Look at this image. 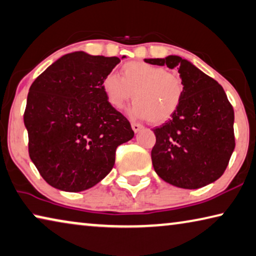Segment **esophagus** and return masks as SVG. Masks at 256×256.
<instances>
[{
  "label": "esophagus",
  "mask_w": 256,
  "mask_h": 256,
  "mask_svg": "<svg viewBox=\"0 0 256 256\" xmlns=\"http://www.w3.org/2000/svg\"><path fill=\"white\" fill-rule=\"evenodd\" d=\"M132 125V130L133 131H134L136 133H138V132H140L141 130L144 128V126L142 125H140V124H138V123H134V122H133V123L131 124Z\"/></svg>",
  "instance_id": "esophagus-1"
}]
</instances>
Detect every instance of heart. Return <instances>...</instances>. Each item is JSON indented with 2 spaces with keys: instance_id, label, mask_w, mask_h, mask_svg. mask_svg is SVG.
Masks as SVG:
<instances>
[{
  "instance_id": "1",
  "label": "heart",
  "mask_w": 256,
  "mask_h": 256,
  "mask_svg": "<svg viewBox=\"0 0 256 256\" xmlns=\"http://www.w3.org/2000/svg\"><path fill=\"white\" fill-rule=\"evenodd\" d=\"M120 75L107 74L101 88L112 108L122 109L132 99L128 109L134 118L163 124L176 115L184 96V83L176 72L144 62L123 64Z\"/></svg>"
}]
</instances>
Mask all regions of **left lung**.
Instances as JSON below:
<instances>
[{
    "instance_id": "left-lung-1",
    "label": "left lung",
    "mask_w": 256,
    "mask_h": 256,
    "mask_svg": "<svg viewBox=\"0 0 256 256\" xmlns=\"http://www.w3.org/2000/svg\"><path fill=\"white\" fill-rule=\"evenodd\" d=\"M176 68L184 83L182 104L171 120L154 128L152 166L160 179L184 189H198L224 173L234 149V112L216 80L179 56L144 59Z\"/></svg>"
}]
</instances>
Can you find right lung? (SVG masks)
<instances>
[{
  "label": "right lung",
  "mask_w": 256,
  "mask_h": 256,
  "mask_svg": "<svg viewBox=\"0 0 256 256\" xmlns=\"http://www.w3.org/2000/svg\"><path fill=\"white\" fill-rule=\"evenodd\" d=\"M125 56H122V59ZM120 59L83 51L64 54L30 88L24 123L30 157L56 189H90L112 171L116 148L134 136L101 82Z\"/></svg>",
  "instance_id": "add662e5"
}]
</instances>
